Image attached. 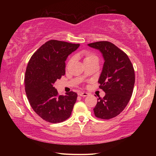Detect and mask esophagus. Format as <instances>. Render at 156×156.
I'll return each instance as SVG.
<instances>
[{
	"instance_id": "esophagus-1",
	"label": "esophagus",
	"mask_w": 156,
	"mask_h": 156,
	"mask_svg": "<svg viewBox=\"0 0 156 156\" xmlns=\"http://www.w3.org/2000/svg\"><path fill=\"white\" fill-rule=\"evenodd\" d=\"M88 95V93L87 92H80L78 93V95L81 96V97H86Z\"/></svg>"
}]
</instances>
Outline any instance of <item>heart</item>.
Wrapping results in <instances>:
<instances>
[{
    "label": "heart",
    "instance_id": "b5f03b06",
    "mask_svg": "<svg viewBox=\"0 0 156 156\" xmlns=\"http://www.w3.org/2000/svg\"><path fill=\"white\" fill-rule=\"evenodd\" d=\"M95 57H97L95 55L91 54H88L86 55V58H85V61L87 60V59H92V58H95ZM73 59H74V57H71V58L69 59L68 63H70L71 62H72Z\"/></svg>",
    "mask_w": 156,
    "mask_h": 156
}]
</instances>
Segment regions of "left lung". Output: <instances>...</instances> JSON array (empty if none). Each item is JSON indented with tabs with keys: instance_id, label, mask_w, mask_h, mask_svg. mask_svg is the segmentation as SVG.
Returning <instances> with one entry per match:
<instances>
[{
	"instance_id": "obj_1",
	"label": "left lung",
	"mask_w": 156,
	"mask_h": 156,
	"mask_svg": "<svg viewBox=\"0 0 156 156\" xmlns=\"http://www.w3.org/2000/svg\"><path fill=\"white\" fill-rule=\"evenodd\" d=\"M102 54L104 63L99 79V88L105 92L94 108L95 116L109 119L125 109L132 95L135 84V71L127 54L108 41L88 44Z\"/></svg>"
}]
</instances>
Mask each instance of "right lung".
<instances>
[{
  "label": "right lung",
  "instance_id": "right-lung-1",
  "mask_svg": "<svg viewBox=\"0 0 156 156\" xmlns=\"http://www.w3.org/2000/svg\"><path fill=\"white\" fill-rule=\"evenodd\" d=\"M80 44L51 40L33 54L24 77L25 92L32 109L44 120L57 123L68 119L77 94L59 95L53 84L65 75V61Z\"/></svg>",
  "mask_w": 156,
  "mask_h": 156
}]
</instances>
